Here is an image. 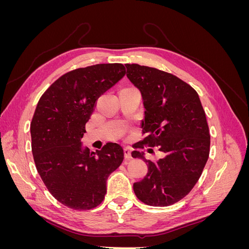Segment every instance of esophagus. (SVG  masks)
Instances as JSON below:
<instances>
[{"label": "esophagus", "mask_w": 249, "mask_h": 249, "mask_svg": "<svg viewBox=\"0 0 249 249\" xmlns=\"http://www.w3.org/2000/svg\"><path fill=\"white\" fill-rule=\"evenodd\" d=\"M124 158H125V159H131L132 155H131V148L130 147H124Z\"/></svg>", "instance_id": "esophagus-1"}]
</instances>
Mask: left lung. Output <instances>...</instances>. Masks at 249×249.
I'll return each instance as SVG.
<instances>
[{
    "label": "left lung",
    "mask_w": 249,
    "mask_h": 249,
    "mask_svg": "<svg viewBox=\"0 0 249 249\" xmlns=\"http://www.w3.org/2000/svg\"><path fill=\"white\" fill-rule=\"evenodd\" d=\"M126 77L142 96L144 119L142 142L158 147L164 157L145 159L133 150V158L147 163V173L134 183L136 196L148 206L167 207L185 197L197 183L210 153V132L197 92L166 71L139 64H125ZM148 153L153 149L148 148Z\"/></svg>",
    "instance_id": "8db88e82"
}]
</instances>
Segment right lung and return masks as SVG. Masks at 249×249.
<instances>
[{"instance_id":"1","label":"right lung","mask_w":249,"mask_h":249,"mask_svg":"<svg viewBox=\"0 0 249 249\" xmlns=\"http://www.w3.org/2000/svg\"><path fill=\"white\" fill-rule=\"evenodd\" d=\"M124 73L122 63L71 71L53 83L37 104L30 125L36 168L53 196L71 209L99 206L108 177L124 160L118 143L92 152L81 139L97 99Z\"/></svg>"}]
</instances>
